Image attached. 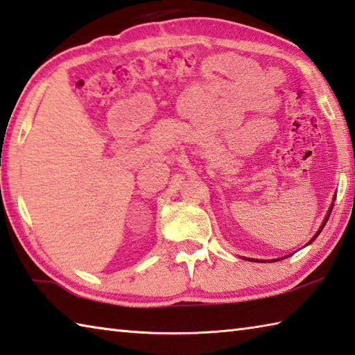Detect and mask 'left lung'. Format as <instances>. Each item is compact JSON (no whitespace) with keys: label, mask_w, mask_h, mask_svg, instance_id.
Returning <instances> with one entry per match:
<instances>
[{"label":"left lung","mask_w":355,"mask_h":355,"mask_svg":"<svg viewBox=\"0 0 355 355\" xmlns=\"http://www.w3.org/2000/svg\"><path fill=\"white\" fill-rule=\"evenodd\" d=\"M334 206V205H332ZM332 206H331V209H329V212H327V216H326V218H324V222H323V225H321V228L318 230V233L317 234H315L313 237H312V241L311 242H313L315 239H317V237H318V234L321 233V230H323L324 228V225H326V222H327V218H329V216H331V211H332ZM311 242H309V243H311Z\"/></svg>","instance_id":"left-lung-1"}]
</instances>
